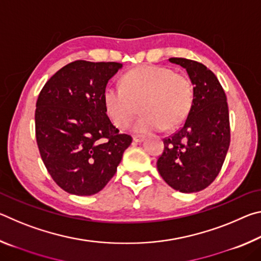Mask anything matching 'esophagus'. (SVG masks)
I'll use <instances>...</instances> for the list:
<instances>
[{
    "label": "esophagus",
    "instance_id": "1",
    "mask_svg": "<svg viewBox=\"0 0 261 261\" xmlns=\"http://www.w3.org/2000/svg\"><path fill=\"white\" fill-rule=\"evenodd\" d=\"M132 139H134L135 143H141L145 139L144 136H134L132 137Z\"/></svg>",
    "mask_w": 261,
    "mask_h": 261
}]
</instances>
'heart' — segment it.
Segmentation results:
<instances>
[{"label":"heart","mask_w":261,"mask_h":261,"mask_svg":"<svg viewBox=\"0 0 261 261\" xmlns=\"http://www.w3.org/2000/svg\"><path fill=\"white\" fill-rule=\"evenodd\" d=\"M194 90L190 78L159 65H143L122 77L121 86L103 91V107L113 124L125 129L138 113L144 115L135 122L140 134L174 129L187 120L192 108Z\"/></svg>","instance_id":"heart-1"}]
</instances>
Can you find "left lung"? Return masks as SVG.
Segmentation results:
<instances>
[{
	"label": "left lung",
	"instance_id": "obj_1",
	"mask_svg": "<svg viewBox=\"0 0 261 261\" xmlns=\"http://www.w3.org/2000/svg\"><path fill=\"white\" fill-rule=\"evenodd\" d=\"M187 70L194 99L183 126L163 140L156 167L165 182L183 193L206 189L219 175L230 144L227 96L215 74L199 62L171 57Z\"/></svg>",
	"mask_w": 261,
	"mask_h": 261
}]
</instances>
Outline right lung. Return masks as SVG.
Wrapping results in <instances>:
<instances>
[{
    "label": "right lung",
    "mask_w": 261,
    "mask_h": 261,
    "mask_svg": "<svg viewBox=\"0 0 261 261\" xmlns=\"http://www.w3.org/2000/svg\"><path fill=\"white\" fill-rule=\"evenodd\" d=\"M123 65L74 61L39 94L35 137L48 173L61 189L92 196L112 179L132 138L121 135L103 107L108 81Z\"/></svg>",
    "instance_id": "right-lung-1"
}]
</instances>
